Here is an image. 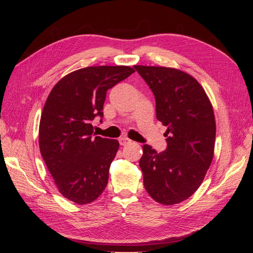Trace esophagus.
<instances>
[{
  "label": "esophagus",
  "instance_id": "34e87169",
  "mask_svg": "<svg viewBox=\"0 0 253 253\" xmlns=\"http://www.w3.org/2000/svg\"><path fill=\"white\" fill-rule=\"evenodd\" d=\"M119 143L120 145H126L128 143H131V140L126 138V137H121V138H119Z\"/></svg>",
  "mask_w": 253,
  "mask_h": 253
}]
</instances>
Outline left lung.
<instances>
[{
	"label": "left lung",
	"instance_id": "obj_1",
	"mask_svg": "<svg viewBox=\"0 0 253 253\" xmlns=\"http://www.w3.org/2000/svg\"><path fill=\"white\" fill-rule=\"evenodd\" d=\"M156 101V117L167 126V149L143 144L139 166L153 200L171 206L200 188L212 163L215 118L205 89L189 74L172 67L135 65Z\"/></svg>",
	"mask_w": 253,
	"mask_h": 253
}]
</instances>
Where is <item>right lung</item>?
I'll list each match as a JSON object with an SVG mask.
<instances>
[{"instance_id":"1","label":"right lung","mask_w":253,"mask_h":253,"mask_svg":"<svg viewBox=\"0 0 253 253\" xmlns=\"http://www.w3.org/2000/svg\"><path fill=\"white\" fill-rule=\"evenodd\" d=\"M134 72L125 65L84 67L64 76L48 95L39 147L59 192L68 201L91 203L108 185L119 142L95 136L91 121L103 117L108 89Z\"/></svg>"}]
</instances>
